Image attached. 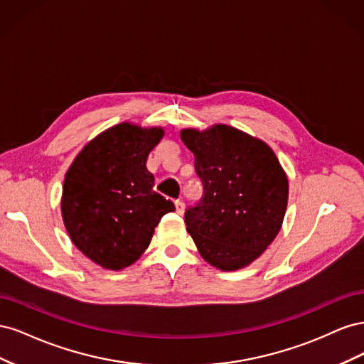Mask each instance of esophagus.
<instances>
[{
	"instance_id": "obj_1",
	"label": "esophagus",
	"mask_w": 364,
	"mask_h": 364,
	"mask_svg": "<svg viewBox=\"0 0 364 364\" xmlns=\"http://www.w3.org/2000/svg\"><path fill=\"white\" fill-rule=\"evenodd\" d=\"M174 206H176V213H178V214L182 215L185 213V203L182 200H176Z\"/></svg>"
}]
</instances>
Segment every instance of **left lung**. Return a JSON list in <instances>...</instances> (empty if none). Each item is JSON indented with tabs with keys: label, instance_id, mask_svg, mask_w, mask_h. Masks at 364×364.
<instances>
[{
	"label": "left lung",
	"instance_id": "left-lung-1",
	"mask_svg": "<svg viewBox=\"0 0 364 364\" xmlns=\"http://www.w3.org/2000/svg\"><path fill=\"white\" fill-rule=\"evenodd\" d=\"M181 139L194 153L205 190L197 206L186 209V230L213 267H247L282 228L287 173L269 144L232 126L186 127Z\"/></svg>",
	"mask_w": 364,
	"mask_h": 364
}]
</instances>
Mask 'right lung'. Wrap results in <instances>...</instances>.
Wrapping results in <instances>:
<instances>
[{
	"label": "right lung",
	"instance_id": "right-lung-1",
	"mask_svg": "<svg viewBox=\"0 0 364 364\" xmlns=\"http://www.w3.org/2000/svg\"><path fill=\"white\" fill-rule=\"evenodd\" d=\"M162 126L124 123L103 130L79 151L65 174L60 213L65 229L85 257L106 270L135 264L149 247L171 200L153 191L149 153Z\"/></svg>",
	"mask_w": 364,
	"mask_h": 364
}]
</instances>
